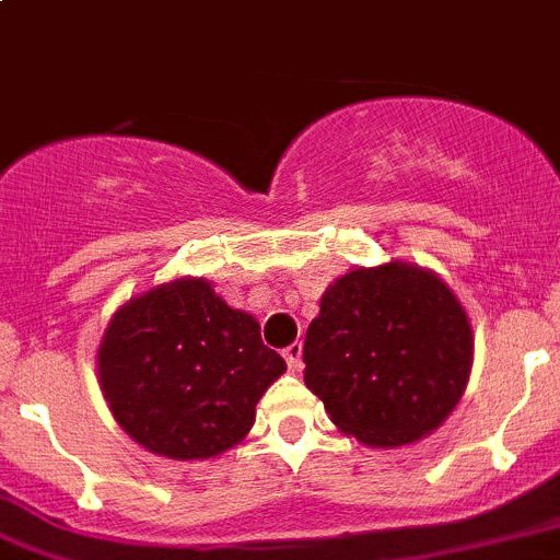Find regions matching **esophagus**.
Wrapping results in <instances>:
<instances>
[{
  "label": "esophagus",
  "mask_w": 560,
  "mask_h": 560,
  "mask_svg": "<svg viewBox=\"0 0 560 560\" xmlns=\"http://www.w3.org/2000/svg\"><path fill=\"white\" fill-rule=\"evenodd\" d=\"M284 360L290 365V371H301V360H303V343H292V347L284 349Z\"/></svg>",
  "instance_id": "obj_1"
}]
</instances>
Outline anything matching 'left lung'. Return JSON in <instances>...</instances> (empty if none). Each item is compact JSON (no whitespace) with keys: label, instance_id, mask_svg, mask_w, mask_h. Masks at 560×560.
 I'll list each match as a JSON object with an SVG mask.
<instances>
[{"label":"left lung","instance_id":"obj_1","mask_svg":"<svg viewBox=\"0 0 560 560\" xmlns=\"http://www.w3.org/2000/svg\"><path fill=\"white\" fill-rule=\"evenodd\" d=\"M306 387L332 425L369 447H409L463 398L474 330L447 281L415 262L352 268L308 325Z\"/></svg>","mask_w":560,"mask_h":560}]
</instances>
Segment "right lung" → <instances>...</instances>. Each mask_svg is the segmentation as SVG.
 <instances>
[{
    "instance_id": "obj_1",
    "label": "right lung",
    "mask_w": 560,
    "mask_h": 560,
    "mask_svg": "<svg viewBox=\"0 0 560 560\" xmlns=\"http://www.w3.org/2000/svg\"><path fill=\"white\" fill-rule=\"evenodd\" d=\"M284 371L259 322L195 276L129 298L97 349L100 389L121 431L173 460H208L244 442L257 400Z\"/></svg>"
}]
</instances>
